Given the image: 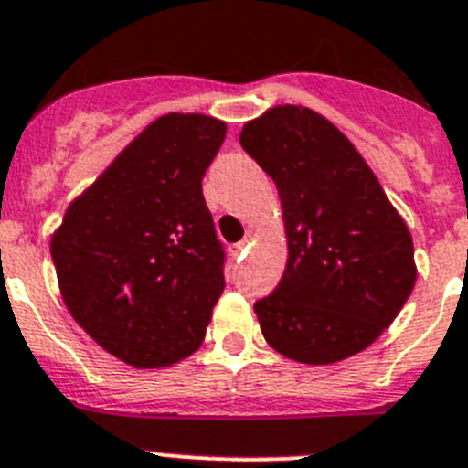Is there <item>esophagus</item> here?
<instances>
[{"instance_id":"1","label":"esophagus","mask_w":468,"mask_h":468,"mask_svg":"<svg viewBox=\"0 0 468 468\" xmlns=\"http://www.w3.org/2000/svg\"><path fill=\"white\" fill-rule=\"evenodd\" d=\"M252 241H255V231L248 229V231H246V237H243V241H239L237 246H231V255H234V257H241L243 252H246L248 248H250Z\"/></svg>"}]
</instances>
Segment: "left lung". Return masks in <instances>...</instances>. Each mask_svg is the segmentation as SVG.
I'll use <instances>...</instances> for the list:
<instances>
[{"label":"left lung","mask_w":468,"mask_h":468,"mask_svg":"<svg viewBox=\"0 0 468 468\" xmlns=\"http://www.w3.org/2000/svg\"><path fill=\"white\" fill-rule=\"evenodd\" d=\"M239 140L275 181L287 234L282 278L255 303L266 342L305 365L367 349L416 284L407 222L358 149L314 110L275 105Z\"/></svg>","instance_id":"obj_1"}]
</instances>
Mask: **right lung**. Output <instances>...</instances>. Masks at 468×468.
Wrapping results in <instances>:
<instances>
[{
    "label": "right lung",
    "mask_w": 468,
    "mask_h": 468,
    "mask_svg": "<svg viewBox=\"0 0 468 468\" xmlns=\"http://www.w3.org/2000/svg\"><path fill=\"white\" fill-rule=\"evenodd\" d=\"M225 133L207 114H163L70 202L52 234L70 317L133 367L179 363L207 335L225 255L202 179Z\"/></svg>",
    "instance_id": "add662e5"
}]
</instances>
